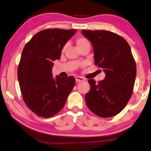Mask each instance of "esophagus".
I'll return each instance as SVG.
<instances>
[{"label":"esophagus","mask_w":151,"mask_h":151,"mask_svg":"<svg viewBox=\"0 0 151 151\" xmlns=\"http://www.w3.org/2000/svg\"><path fill=\"white\" fill-rule=\"evenodd\" d=\"M75 80L76 81V83H78V82H81V81H84V78L83 77H81V76H76L75 78Z\"/></svg>","instance_id":"1"}]
</instances>
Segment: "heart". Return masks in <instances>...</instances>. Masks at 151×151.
<instances>
[{
    "label": "heart",
    "instance_id": "heart-1",
    "mask_svg": "<svg viewBox=\"0 0 151 151\" xmlns=\"http://www.w3.org/2000/svg\"><path fill=\"white\" fill-rule=\"evenodd\" d=\"M76 45H77L78 48L79 49V50L81 48H82L83 47L85 46V45H90L89 42L88 41V40L87 39V38L83 37H79L76 38ZM66 47H67V44H66L63 46V52H64V50L66 49Z\"/></svg>",
    "mask_w": 151,
    "mask_h": 151
}]
</instances>
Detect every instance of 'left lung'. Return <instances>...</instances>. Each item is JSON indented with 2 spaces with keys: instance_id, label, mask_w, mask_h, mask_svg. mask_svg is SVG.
I'll use <instances>...</instances> for the list:
<instances>
[{
  "instance_id": "left-lung-1",
  "label": "left lung",
  "mask_w": 151,
  "mask_h": 151,
  "mask_svg": "<svg viewBox=\"0 0 151 151\" xmlns=\"http://www.w3.org/2000/svg\"><path fill=\"white\" fill-rule=\"evenodd\" d=\"M92 43L95 64L106 73L105 79L88 81L85 95L88 108L101 118L118 114L127 105L133 92L136 66L128 42L116 33L105 30H82Z\"/></svg>"
}]
</instances>
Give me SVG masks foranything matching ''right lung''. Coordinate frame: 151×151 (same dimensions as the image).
I'll list each match as a JSON object with an SVG mask.
<instances>
[{"label":"right lung","mask_w":151,"mask_h":151,"mask_svg":"<svg viewBox=\"0 0 151 151\" xmlns=\"http://www.w3.org/2000/svg\"><path fill=\"white\" fill-rule=\"evenodd\" d=\"M76 29H47L33 35L25 44L17 76L24 102L38 116L50 118L63 108L75 85L74 76L53 78V61Z\"/></svg>","instance_id":"add662e5"}]
</instances>
